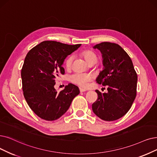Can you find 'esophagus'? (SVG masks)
I'll list each match as a JSON object with an SVG mask.
<instances>
[{"instance_id":"1","label":"esophagus","mask_w":157,"mask_h":157,"mask_svg":"<svg viewBox=\"0 0 157 157\" xmlns=\"http://www.w3.org/2000/svg\"><path fill=\"white\" fill-rule=\"evenodd\" d=\"M79 90H80V92H84V91H87V90L84 89V88H82V87H79Z\"/></svg>"}]
</instances>
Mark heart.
I'll use <instances>...</instances> for the list:
<instances>
[{"instance_id": "b5f03b06", "label": "heart", "mask_w": 157, "mask_h": 157, "mask_svg": "<svg viewBox=\"0 0 157 157\" xmlns=\"http://www.w3.org/2000/svg\"><path fill=\"white\" fill-rule=\"evenodd\" d=\"M80 54L88 63L92 60H97V56L95 53L91 51V50H84V51L81 52ZM72 60L73 57L71 56H70L66 59L65 61V66L67 68L71 67ZM91 79V75L86 73H75L70 77V80L72 83L82 87H86Z\"/></svg>"}]
</instances>
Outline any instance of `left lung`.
Returning a JSON list of instances; mask_svg holds the SVG:
<instances>
[{"label": "left lung", "mask_w": 157, "mask_h": 157, "mask_svg": "<svg viewBox=\"0 0 157 157\" xmlns=\"http://www.w3.org/2000/svg\"><path fill=\"white\" fill-rule=\"evenodd\" d=\"M93 48L102 54L104 65L96 81L108 86V93L95 91L98 98L92 104V109L103 121H116L127 113L134 102L137 74L129 56L117 44L104 42Z\"/></svg>", "instance_id": "1"}]
</instances>
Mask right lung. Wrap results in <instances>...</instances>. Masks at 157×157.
Listing matches in <instances>:
<instances>
[{
	"mask_svg": "<svg viewBox=\"0 0 157 157\" xmlns=\"http://www.w3.org/2000/svg\"><path fill=\"white\" fill-rule=\"evenodd\" d=\"M80 45L46 40L26 55L21 70L24 97L31 110L42 119L53 121L59 118L79 94L78 87L73 84L60 92L54 86L59 75L64 74L62 64L65 59Z\"/></svg>",
	"mask_w": 157,
	"mask_h": 157,
	"instance_id": "right-lung-1",
	"label": "right lung"
}]
</instances>
